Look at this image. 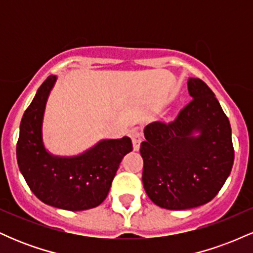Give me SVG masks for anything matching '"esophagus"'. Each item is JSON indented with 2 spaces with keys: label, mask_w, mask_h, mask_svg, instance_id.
<instances>
[{
  "label": "esophagus",
  "mask_w": 253,
  "mask_h": 253,
  "mask_svg": "<svg viewBox=\"0 0 253 253\" xmlns=\"http://www.w3.org/2000/svg\"><path fill=\"white\" fill-rule=\"evenodd\" d=\"M130 138H132L133 150L138 151L140 149V143L143 140V132L138 128H133L130 130Z\"/></svg>",
  "instance_id": "1"
}]
</instances>
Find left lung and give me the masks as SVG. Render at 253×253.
Wrapping results in <instances>:
<instances>
[{"mask_svg": "<svg viewBox=\"0 0 253 253\" xmlns=\"http://www.w3.org/2000/svg\"><path fill=\"white\" fill-rule=\"evenodd\" d=\"M188 90L190 102L169 123L147 125L140 145L144 189L155 205L171 211L213 200L234 162L231 125L214 92L200 78H189Z\"/></svg>", "mask_w": 253, "mask_h": 253, "instance_id": "obj_1", "label": "left lung"}]
</instances>
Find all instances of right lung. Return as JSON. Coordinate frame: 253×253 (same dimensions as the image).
Listing matches in <instances>:
<instances>
[{"instance_id":"add662e5","label":"right lung","mask_w":253,"mask_h":253,"mask_svg":"<svg viewBox=\"0 0 253 253\" xmlns=\"http://www.w3.org/2000/svg\"><path fill=\"white\" fill-rule=\"evenodd\" d=\"M57 77L51 75L26 109L16 144V159L26 183L40 201L66 211L97 207L108 195L124 156L133 150L128 136L101 140L75 157L48 153L42 143L46 102Z\"/></svg>"}]
</instances>
